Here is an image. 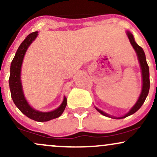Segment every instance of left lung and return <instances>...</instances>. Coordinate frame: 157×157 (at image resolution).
Returning a JSON list of instances; mask_svg holds the SVG:
<instances>
[{
	"label": "left lung",
	"mask_w": 157,
	"mask_h": 157,
	"mask_svg": "<svg viewBox=\"0 0 157 157\" xmlns=\"http://www.w3.org/2000/svg\"><path fill=\"white\" fill-rule=\"evenodd\" d=\"M126 35H127L128 37L129 40H130L131 44L132 45L133 48L136 52V55H137L139 63L140 65V68H141V73H142V91L140 93V97H139L137 101H136L135 105L131 108L130 111H128L127 113H125L124 116L122 117H114L112 115H110L109 113L104 112V111H101L100 109H97V107H95V109L98 112H100L101 114L104 115V116L112 118V119H117V120H120V119L125 118L127 117L130 116V115L134 113L136 111H137L139 109L141 108L142 104L145 102V99L148 94L149 89H150V79H149V67L147 66V61H146V57H145V52H144L143 49L142 47H140L139 45L135 42V40L134 37V35L131 33L129 31L126 32Z\"/></svg>",
	"instance_id": "obj_1"
}]
</instances>
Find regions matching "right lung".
<instances>
[{"instance_id":"right-lung-1","label":"right lung","mask_w":157,"mask_h":157,"mask_svg":"<svg viewBox=\"0 0 157 157\" xmlns=\"http://www.w3.org/2000/svg\"><path fill=\"white\" fill-rule=\"evenodd\" d=\"M38 35V32H32L26 37V39L21 43L15 53V57L11 63L10 76L9 80L11 97L15 105L20 111L29 118L37 122H47L53 119L57 118L62 114L67 105V99L64 96L62 103L57 109L52 111L44 112L37 111L29 104L23 93L22 82H21V67L25 54L29 47Z\"/></svg>"}]
</instances>
